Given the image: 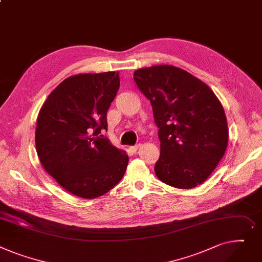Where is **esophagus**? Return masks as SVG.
<instances>
[{
    "mask_svg": "<svg viewBox=\"0 0 262 262\" xmlns=\"http://www.w3.org/2000/svg\"><path fill=\"white\" fill-rule=\"evenodd\" d=\"M140 147H141V144H137V145H135V146H131V147H130V150H131L132 152H135Z\"/></svg>",
    "mask_w": 262,
    "mask_h": 262,
    "instance_id": "obj_1",
    "label": "esophagus"
}]
</instances>
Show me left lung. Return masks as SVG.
<instances>
[{"label": "left lung", "mask_w": 262, "mask_h": 262, "mask_svg": "<svg viewBox=\"0 0 262 262\" xmlns=\"http://www.w3.org/2000/svg\"><path fill=\"white\" fill-rule=\"evenodd\" d=\"M133 79L150 100L159 128L157 177L181 189L202 184L227 147V121L219 99L207 84L173 66L140 69Z\"/></svg>", "instance_id": "8db88e82"}]
</instances>
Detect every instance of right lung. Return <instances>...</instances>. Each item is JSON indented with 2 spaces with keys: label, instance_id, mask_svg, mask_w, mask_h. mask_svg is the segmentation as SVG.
<instances>
[{
  "label": "right lung",
  "instance_id": "obj_1",
  "mask_svg": "<svg viewBox=\"0 0 262 262\" xmlns=\"http://www.w3.org/2000/svg\"><path fill=\"white\" fill-rule=\"evenodd\" d=\"M118 89L116 72L71 76L52 92L39 112V160L46 172L77 196L102 195L126 172L128 155L102 135Z\"/></svg>",
  "mask_w": 262,
  "mask_h": 262
}]
</instances>
